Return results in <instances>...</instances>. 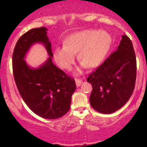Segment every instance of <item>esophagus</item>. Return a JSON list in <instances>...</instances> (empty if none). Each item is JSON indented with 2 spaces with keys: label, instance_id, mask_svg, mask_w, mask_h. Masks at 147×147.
I'll return each instance as SVG.
<instances>
[{
  "label": "esophagus",
  "instance_id": "esophagus-1",
  "mask_svg": "<svg viewBox=\"0 0 147 147\" xmlns=\"http://www.w3.org/2000/svg\"><path fill=\"white\" fill-rule=\"evenodd\" d=\"M76 86H77L78 87H79V86L82 84V80L81 79H76Z\"/></svg>",
  "mask_w": 147,
  "mask_h": 147
}]
</instances>
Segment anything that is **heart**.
Wrapping results in <instances>:
<instances>
[{
    "instance_id": "1",
    "label": "heart",
    "mask_w": 147,
    "mask_h": 147,
    "mask_svg": "<svg viewBox=\"0 0 147 147\" xmlns=\"http://www.w3.org/2000/svg\"><path fill=\"white\" fill-rule=\"evenodd\" d=\"M112 39L106 31L87 29L77 32L66 39L65 45L56 47L53 57L58 65L69 70L74 63L76 53L82 66L96 67L107 55L112 45Z\"/></svg>"
}]
</instances>
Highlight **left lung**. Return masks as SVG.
I'll return each mask as SVG.
<instances>
[{
    "instance_id": "obj_1",
    "label": "left lung",
    "mask_w": 147,
    "mask_h": 147,
    "mask_svg": "<svg viewBox=\"0 0 147 147\" xmlns=\"http://www.w3.org/2000/svg\"><path fill=\"white\" fill-rule=\"evenodd\" d=\"M136 60L130 38L122 35L120 45L101 65L90 74L92 107L102 114L121 108L131 96L135 86Z\"/></svg>"
}]
</instances>
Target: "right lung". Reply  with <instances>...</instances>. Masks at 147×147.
Wrapping results in <instances>:
<instances>
[{"label": "right lung", "instance_id": "add662e5", "mask_svg": "<svg viewBox=\"0 0 147 147\" xmlns=\"http://www.w3.org/2000/svg\"><path fill=\"white\" fill-rule=\"evenodd\" d=\"M45 27L32 29L18 40L13 53V71L20 95L30 109L47 119L61 118L69 111L75 80L54 65L51 43ZM43 43L50 55L38 68H32L24 60L30 47Z\"/></svg>", "mask_w": 147, "mask_h": 147}]
</instances>
